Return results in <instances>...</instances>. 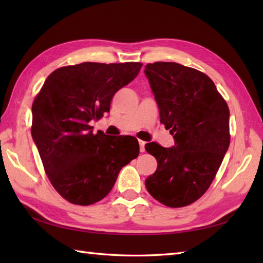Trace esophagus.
<instances>
[{
  "mask_svg": "<svg viewBox=\"0 0 263 263\" xmlns=\"http://www.w3.org/2000/svg\"><path fill=\"white\" fill-rule=\"evenodd\" d=\"M144 144H146V142L142 141V140H139V146H140V152L141 153H144V150H146V149H144Z\"/></svg>",
  "mask_w": 263,
  "mask_h": 263,
  "instance_id": "esophagus-1",
  "label": "esophagus"
}]
</instances>
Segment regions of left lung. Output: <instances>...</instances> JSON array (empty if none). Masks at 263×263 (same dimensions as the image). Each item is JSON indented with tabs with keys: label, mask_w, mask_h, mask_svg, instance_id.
<instances>
[{
	"label": "left lung",
	"mask_w": 263,
	"mask_h": 263,
	"mask_svg": "<svg viewBox=\"0 0 263 263\" xmlns=\"http://www.w3.org/2000/svg\"><path fill=\"white\" fill-rule=\"evenodd\" d=\"M144 74L174 146L146 144L157 170L146 187L171 208L193 203L209 189L230 147V109L208 76L174 62L147 64Z\"/></svg>",
	"instance_id": "8db88e82"
}]
</instances>
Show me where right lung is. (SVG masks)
I'll use <instances>...</instances> for the list:
<instances>
[{
	"label": "right lung",
	"mask_w": 263,
	"mask_h": 263,
	"mask_svg": "<svg viewBox=\"0 0 263 263\" xmlns=\"http://www.w3.org/2000/svg\"><path fill=\"white\" fill-rule=\"evenodd\" d=\"M142 63L69 65L52 72L32 104L31 136L54 189L69 202L96 203L113 189L123 166L138 157L136 138L93 135L91 121Z\"/></svg>",
	"instance_id": "obj_1"
}]
</instances>
